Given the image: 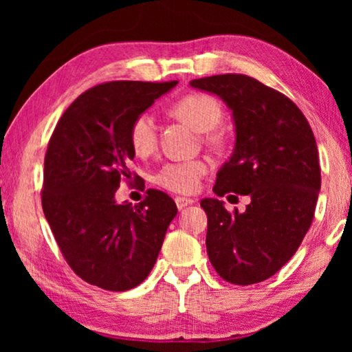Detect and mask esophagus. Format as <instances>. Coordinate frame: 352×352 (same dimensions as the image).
<instances>
[{
	"label": "esophagus",
	"instance_id": "obj_1",
	"mask_svg": "<svg viewBox=\"0 0 352 352\" xmlns=\"http://www.w3.org/2000/svg\"><path fill=\"white\" fill-rule=\"evenodd\" d=\"M175 201H176L177 210H184L186 206H189V205L194 204V200H192V199H186V197H176Z\"/></svg>",
	"mask_w": 352,
	"mask_h": 352
}]
</instances>
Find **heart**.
<instances>
[{"label":"heart","mask_w":352,"mask_h":352,"mask_svg":"<svg viewBox=\"0 0 352 352\" xmlns=\"http://www.w3.org/2000/svg\"><path fill=\"white\" fill-rule=\"evenodd\" d=\"M171 113L194 128L197 133H208L214 129L223 117L218 100L204 93L187 94L181 98L171 107ZM129 142L136 155H151L157 144V126L152 115L141 113L134 118L129 129ZM206 173L208 165L201 160L171 162L160 168L155 175V182L176 194H194Z\"/></svg>","instance_id":"b5f03b06"}]
</instances>
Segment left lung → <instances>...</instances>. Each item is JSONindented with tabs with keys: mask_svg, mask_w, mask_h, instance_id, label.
Segmentation results:
<instances>
[{
	"mask_svg": "<svg viewBox=\"0 0 352 352\" xmlns=\"http://www.w3.org/2000/svg\"><path fill=\"white\" fill-rule=\"evenodd\" d=\"M232 112L235 146L216 175L213 192L250 195L243 213L204 199L206 252L216 272L235 285L274 276L290 261L311 228L320 192V166L312 129L287 96L247 75L192 80Z\"/></svg>",
	"mask_w": 352,
	"mask_h": 352,
	"instance_id": "left-lung-1",
	"label": "left lung"
}]
</instances>
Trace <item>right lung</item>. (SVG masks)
<instances>
[{
    "label": "right lung",
    "mask_w": 352,
    "mask_h": 352,
    "mask_svg": "<svg viewBox=\"0 0 352 352\" xmlns=\"http://www.w3.org/2000/svg\"><path fill=\"white\" fill-rule=\"evenodd\" d=\"M177 81H110L76 98L47 144L41 204L62 254L85 282L110 292L138 287L155 264L177 213L165 192L118 204L115 192L131 177L134 118Z\"/></svg>",
    "instance_id": "1"
}]
</instances>
